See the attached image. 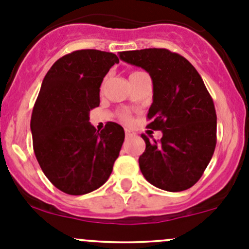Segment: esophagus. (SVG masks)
<instances>
[{"mask_svg": "<svg viewBox=\"0 0 249 249\" xmlns=\"http://www.w3.org/2000/svg\"><path fill=\"white\" fill-rule=\"evenodd\" d=\"M135 135L134 131H131V130L129 129H125V136H126V139H130V137H132Z\"/></svg>", "mask_w": 249, "mask_h": 249, "instance_id": "34e87169", "label": "esophagus"}]
</instances>
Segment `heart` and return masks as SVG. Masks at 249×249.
<instances>
[{
  "instance_id": "heart-1",
  "label": "heart",
  "mask_w": 249,
  "mask_h": 249,
  "mask_svg": "<svg viewBox=\"0 0 249 249\" xmlns=\"http://www.w3.org/2000/svg\"><path fill=\"white\" fill-rule=\"evenodd\" d=\"M136 73H137V72H132V73L130 74V77H132L134 74H136ZM120 118H122L123 122H125V123H129L130 120H131V118H130V114L127 112H123L122 115H120Z\"/></svg>"
}]
</instances>
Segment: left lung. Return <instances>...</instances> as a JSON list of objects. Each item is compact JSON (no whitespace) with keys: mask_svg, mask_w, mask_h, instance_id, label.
<instances>
[{"mask_svg":"<svg viewBox=\"0 0 249 249\" xmlns=\"http://www.w3.org/2000/svg\"><path fill=\"white\" fill-rule=\"evenodd\" d=\"M119 57L149 73L153 104L147 127L162 132L158 141L142 135L141 172L159 189H189L201 178L217 143L214 104L201 76L182 55L161 48L122 52Z\"/></svg>","mask_w":249,"mask_h":249,"instance_id":"left-lung-1","label":"left lung"}]
</instances>
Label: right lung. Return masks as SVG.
Listing matches in <instances>:
<instances>
[{"label": "right lung", "instance_id": "obj_1", "mask_svg": "<svg viewBox=\"0 0 249 249\" xmlns=\"http://www.w3.org/2000/svg\"><path fill=\"white\" fill-rule=\"evenodd\" d=\"M118 62L113 53L76 50L55 61L42 82L31 115L35 155L48 179L66 194L101 187L119 157L124 129L108 123L99 132L89 122L102 80Z\"/></svg>", "mask_w": 249, "mask_h": 249}]
</instances>
